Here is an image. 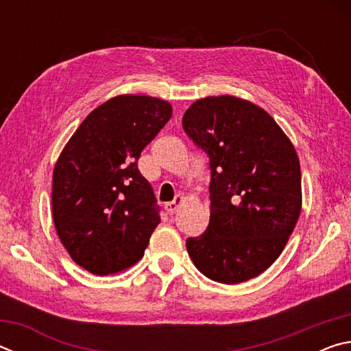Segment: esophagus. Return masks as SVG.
Returning <instances> with one entry per match:
<instances>
[{
    "instance_id": "esophagus-1",
    "label": "esophagus",
    "mask_w": 351,
    "mask_h": 351,
    "mask_svg": "<svg viewBox=\"0 0 351 351\" xmlns=\"http://www.w3.org/2000/svg\"><path fill=\"white\" fill-rule=\"evenodd\" d=\"M182 201H184L182 197H180V195H178V197L173 201H170V203L165 204V210H167L169 215H173V213H176V210L180 209V206H181Z\"/></svg>"
}]
</instances>
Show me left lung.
Instances as JSON below:
<instances>
[{
	"mask_svg": "<svg viewBox=\"0 0 351 351\" xmlns=\"http://www.w3.org/2000/svg\"><path fill=\"white\" fill-rule=\"evenodd\" d=\"M182 128L209 158L210 219L186 241L213 282L260 276L278 258L300 215V165L293 144L265 110L232 96L197 100Z\"/></svg>",
	"mask_w": 351,
	"mask_h": 351,
	"instance_id": "8db88e82",
	"label": "left lung"
}]
</instances>
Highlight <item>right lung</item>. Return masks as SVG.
<instances>
[{"instance_id": "1", "label": "right lung", "mask_w": 351, "mask_h": 351, "mask_svg": "<svg viewBox=\"0 0 351 351\" xmlns=\"http://www.w3.org/2000/svg\"><path fill=\"white\" fill-rule=\"evenodd\" d=\"M170 117L161 99L117 96L91 111L63 148L52 178V215L63 246L91 274L138 263L161 223L138 159Z\"/></svg>"}]
</instances>
